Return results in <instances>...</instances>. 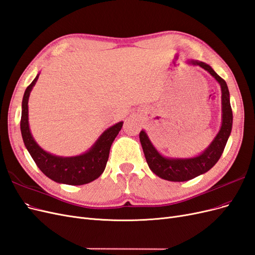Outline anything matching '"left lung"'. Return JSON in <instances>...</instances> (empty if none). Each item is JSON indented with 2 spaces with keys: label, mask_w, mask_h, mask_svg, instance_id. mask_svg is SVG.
Returning a JSON list of instances; mask_svg holds the SVG:
<instances>
[{
  "label": "left lung",
  "mask_w": 255,
  "mask_h": 255,
  "mask_svg": "<svg viewBox=\"0 0 255 255\" xmlns=\"http://www.w3.org/2000/svg\"><path fill=\"white\" fill-rule=\"evenodd\" d=\"M187 63L198 65L216 79L221 90V126L210 145L199 154L191 158L165 157L155 148L145 130L139 132V141L143 147L146 162L153 174L167 181L183 182L203 175L215 165L224 152L228 138L231 134L233 113L230 104V93L226 81L217 75L209 64L199 60H187Z\"/></svg>",
  "instance_id": "obj_1"
}]
</instances>
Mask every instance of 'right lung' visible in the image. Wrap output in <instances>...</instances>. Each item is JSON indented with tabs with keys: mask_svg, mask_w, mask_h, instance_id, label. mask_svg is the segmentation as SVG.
Instances as JSON below:
<instances>
[{
	"mask_svg": "<svg viewBox=\"0 0 255 255\" xmlns=\"http://www.w3.org/2000/svg\"><path fill=\"white\" fill-rule=\"evenodd\" d=\"M40 73L37 74L36 78L26 88L22 101L20 126L24 145L40 170L53 181L68 185H83L94 181L104 172L109 158L110 147L121 131L124 122H119L106 129L86 152L78 155L62 157L44 150L32 136L28 122L29 95Z\"/></svg>",
	"mask_w": 255,
	"mask_h": 255,
	"instance_id": "obj_1",
	"label": "right lung"
}]
</instances>
